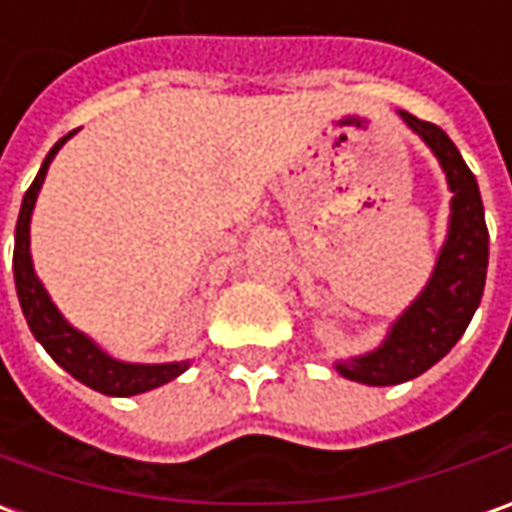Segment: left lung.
<instances>
[{"label": "left lung", "mask_w": 512, "mask_h": 512, "mask_svg": "<svg viewBox=\"0 0 512 512\" xmlns=\"http://www.w3.org/2000/svg\"><path fill=\"white\" fill-rule=\"evenodd\" d=\"M400 118L406 120L411 132L423 137L425 146L440 160L448 188L454 194L451 222L425 290L394 321L386 341L360 358L335 363V369L346 380H358L366 386L406 383L445 358L471 324L488 276L490 236L485 225V205L473 171L462 160L454 140L440 126L414 118L403 109Z\"/></svg>", "instance_id": "1"}]
</instances>
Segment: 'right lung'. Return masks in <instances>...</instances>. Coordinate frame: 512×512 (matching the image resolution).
Returning <instances> with one entry per match:
<instances>
[{
    "mask_svg": "<svg viewBox=\"0 0 512 512\" xmlns=\"http://www.w3.org/2000/svg\"><path fill=\"white\" fill-rule=\"evenodd\" d=\"M72 135L75 132L64 135L50 149L36 180L27 188L22 200V211H19V222H16V245H13V279H16L19 304H22L24 318H27V327L36 335V341L47 349V355L56 360L64 372H70L75 380H81L84 386L109 394V397H132V394L152 392L157 386L183 375L188 369V360H180V363H123V360L106 355L104 349L92 338H87L81 329H75L64 321V315L50 301L44 284L33 270V259H30L33 205H36V197H39L41 183L47 177V168L53 163V157Z\"/></svg>",
    "mask_w": 512,
    "mask_h": 512,
    "instance_id": "right-lung-1",
    "label": "right lung"
}]
</instances>
